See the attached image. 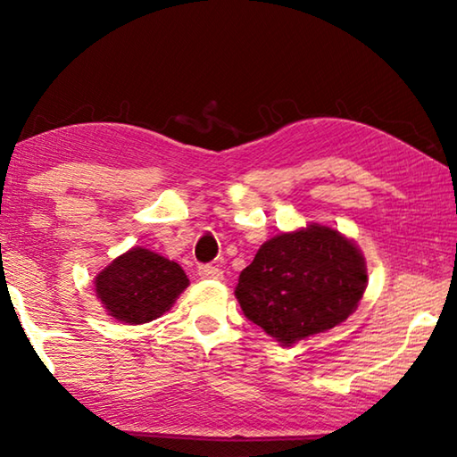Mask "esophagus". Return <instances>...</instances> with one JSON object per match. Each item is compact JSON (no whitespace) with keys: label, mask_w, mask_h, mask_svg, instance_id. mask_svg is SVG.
<instances>
[{"label":"esophagus","mask_w":457,"mask_h":457,"mask_svg":"<svg viewBox=\"0 0 457 457\" xmlns=\"http://www.w3.org/2000/svg\"><path fill=\"white\" fill-rule=\"evenodd\" d=\"M197 272L201 278H213V280H218V278L223 276L221 270L218 266H212V264H201L197 268Z\"/></svg>","instance_id":"obj_1"}]
</instances>
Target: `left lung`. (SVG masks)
<instances>
[{"mask_svg": "<svg viewBox=\"0 0 457 457\" xmlns=\"http://www.w3.org/2000/svg\"><path fill=\"white\" fill-rule=\"evenodd\" d=\"M367 288V266L351 239L311 226L260 247L239 274L236 296L247 320L290 346L345 322Z\"/></svg>", "mask_w": 457, "mask_h": 457, "instance_id": "left-lung-1", "label": "left lung"}]
</instances>
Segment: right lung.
<instances>
[{
    "instance_id": "right-lung-1",
    "label": "right lung",
    "mask_w": 457,
    "mask_h": 457,
    "mask_svg": "<svg viewBox=\"0 0 457 457\" xmlns=\"http://www.w3.org/2000/svg\"><path fill=\"white\" fill-rule=\"evenodd\" d=\"M187 284L177 262L133 247L96 276V296L117 320L143 324L169 311Z\"/></svg>"
}]
</instances>
